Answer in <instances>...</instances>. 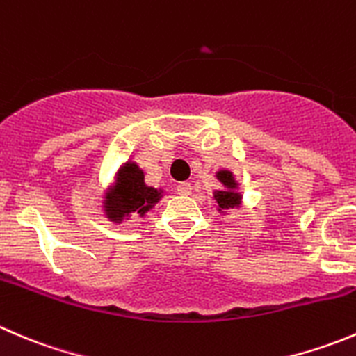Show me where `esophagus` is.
I'll return each instance as SVG.
<instances>
[{
    "instance_id": "obj_1",
    "label": "esophagus",
    "mask_w": 356,
    "mask_h": 356,
    "mask_svg": "<svg viewBox=\"0 0 356 356\" xmlns=\"http://www.w3.org/2000/svg\"><path fill=\"white\" fill-rule=\"evenodd\" d=\"M177 193L179 195H191V184L189 182H179L177 184Z\"/></svg>"
}]
</instances>
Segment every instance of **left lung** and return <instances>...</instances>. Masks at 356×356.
Segmentation results:
<instances>
[{
  "label": "left lung",
  "mask_w": 356,
  "mask_h": 356,
  "mask_svg": "<svg viewBox=\"0 0 356 356\" xmlns=\"http://www.w3.org/2000/svg\"><path fill=\"white\" fill-rule=\"evenodd\" d=\"M216 179L220 182V188L212 191V200L216 203L217 212L226 216L231 210L243 209L245 203L240 189V182L236 181L233 172L229 168H219V170H216Z\"/></svg>",
  "instance_id": "obj_1"
}]
</instances>
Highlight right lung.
I'll use <instances>...</instances> for the list:
<instances>
[{"label": "right lung", "mask_w": 356, "mask_h": 356, "mask_svg": "<svg viewBox=\"0 0 356 356\" xmlns=\"http://www.w3.org/2000/svg\"><path fill=\"white\" fill-rule=\"evenodd\" d=\"M115 186L101 198L104 217L115 224L132 220V217H146L165 196L163 188L146 184V175L137 161L127 160L113 175Z\"/></svg>", "instance_id": "right-lung-1"}]
</instances>
